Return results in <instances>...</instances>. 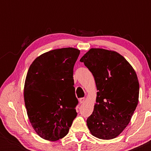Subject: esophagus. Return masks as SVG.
<instances>
[{"mask_svg":"<svg viewBox=\"0 0 151 151\" xmlns=\"http://www.w3.org/2000/svg\"><path fill=\"white\" fill-rule=\"evenodd\" d=\"M85 101H86L85 98H82L79 99V102H80V104H83V103L85 102Z\"/></svg>","mask_w":151,"mask_h":151,"instance_id":"1","label":"esophagus"}]
</instances>
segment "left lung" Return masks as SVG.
Returning <instances> with one entry per match:
<instances>
[{
  "label": "left lung",
  "instance_id": "left-lung-1",
  "mask_svg": "<svg viewBox=\"0 0 151 151\" xmlns=\"http://www.w3.org/2000/svg\"><path fill=\"white\" fill-rule=\"evenodd\" d=\"M93 76L96 104L86 124L102 139L117 137L127 127L138 104L139 85L135 70L119 53L91 49L80 60Z\"/></svg>",
  "mask_w": 151,
  "mask_h": 151
}]
</instances>
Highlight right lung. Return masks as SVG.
Masks as SVG:
<instances>
[{
	"label": "right lung",
	"mask_w": 151,
	"mask_h": 151,
	"mask_svg": "<svg viewBox=\"0 0 151 151\" xmlns=\"http://www.w3.org/2000/svg\"><path fill=\"white\" fill-rule=\"evenodd\" d=\"M79 54L72 47L54 49L38 56L29 68L24 104L32 127L43 139L65 137L77 116L73 75Z\"/></svg>",
	"instance_id": "1"
}]
</instances>
